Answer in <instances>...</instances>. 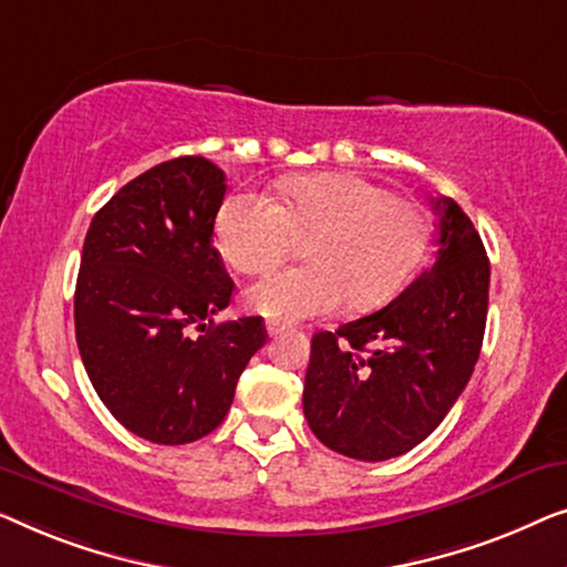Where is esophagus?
Segmentation results:
<instances>
[{
	"mask_svg": "<svg viewBox=\"0 0 567 567\" xmlns=\"http://www.w3.org/2000/svg\"><path fill=\"white\" fill-rule=\"evenodd\" d=\"M287 331V323L282 321H267V333L269 337H280V333Z\"/></svg>",
	"mask_w": 567,
	"mask_h": 567,
	"instance_id": "34e87169",
	"label": "esophagus"
}]
</instances>
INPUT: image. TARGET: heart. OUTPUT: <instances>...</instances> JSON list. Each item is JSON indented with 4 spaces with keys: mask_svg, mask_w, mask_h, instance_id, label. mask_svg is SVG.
<instances>
[{
    "mask_svg": "<svg viewBox=\"0 0 567 567\" xmlns=\"http://www.w3.org/2000/svg\"><path fill=\"white\" fill-rule=\"evenodd\" d=\"M426 215L357 174H310L282 185V203L241 189L223 203L215 236L241 275H265L308 241L310 265L277 272L246 292L275 321L385 306L416 272L426 249Z\"/></svg>",
    "mask_w": 567,
    "mask_h": 567,
    "instance_id": "obj_1",
    "label": "heart"
}]
</instances>
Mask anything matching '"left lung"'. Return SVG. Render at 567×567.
Here are the masks:
<instances>
[{"label":"left lung","mask_w":567,"mask_h":567,"mask_svg":"<svg viewBox=\"0 0 567 567\" xmlns=\"http://www.w3.org/2000/svg\"><path fill=\"white\" fill-rule=\"evenodd\" d=\"M434 265L378 313L310 341L302 411L318 440L344 457L380 462L413 450L475 370L491 265L452 197H434Z\"/></svg>","instance_id":"obj_1"}]
</instances>
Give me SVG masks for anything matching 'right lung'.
Masks as SVG:
<instances>
[{"label":"right lung","instance_id":"add662e5","mask_svg":"<svg viewBox=\"0 0 567 567\" xmlns=\"http://www.w3.org/2000/svg\"><path fill=\"white\" fill-rule=\"evenodd\" d=\"M226 174L203 156L164 162L100 207L86 230L74 326L100 401L154 444L210 434L265 347L259 316L215 323L234 282L213 246Z\"/></svg>","mask_w":567,"mask_h":567}]
</instances>
